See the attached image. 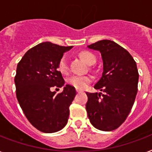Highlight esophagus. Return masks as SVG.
<instances>
[{
    "mask_svg": "<svg viewBox=\"0 0 152 152\" xmlns=\"http://www.w3.org/2000/svg\"><path fill=\"white\" fill-rule=\"evenodd\" d=\"M76 92H77V93H80L81 91H80V90H76Z\"/></svg>",
    "mask_w": 152,
    "mask_h": 152,
    "instance_id": "34e87169",
    "label": "esophagus"
}]
</instances>
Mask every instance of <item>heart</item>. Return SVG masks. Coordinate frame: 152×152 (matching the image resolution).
<instances>
[{
    "mask_svg": "<svg viewBox=\"0 0 152 152\" xmlns=\"http://www.w3.org/2000/svg\"><path fill=\"white\" fill-rule=\"evenodd\" d=\"M80 56L89 65H93L96 62V57L93 53L84 50L80 54ZM58 69L61 73L66 74L69 72V63L66 55H63L59 59L58 63ZM92 81L91 76H76L73 75L69 77L67 82L69 84L79 90H83L87 87V85Z\"/></svg>",
    "mask_w": 152,
    "mask_h": 152,
    "instance_id": "obj_1",
    "label": "heart"
}]
</instances>
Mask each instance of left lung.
<instances>
[{
  "label": "left lung",
  "mask_w": 152,
  "mask_h": 152,
  "mask_svg": "<svg viewBox=\"0 0 152 152\" xmlns=\"http://www.w3.org/2000/svg\"><path fill=\"white\" fill-rule=\"evenodd\" d=\"M87 47L102 54L103 72L94 88L104 92L86 93L87 115L97 129L112 131L125 122L134 105L139 78L136 61L125 48L112 40H100Z\"/></svg>",
  "instance_id": "obj_1"
}]
</instances>
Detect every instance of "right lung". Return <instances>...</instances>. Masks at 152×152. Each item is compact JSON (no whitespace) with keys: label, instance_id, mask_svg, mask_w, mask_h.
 Wrapping results in <instances>:
<instances>
[{"label":"right lung","instance_id":"add662e5","mask_svg":"<svg viewBox=\"0 0 152 152\" xmlns=\"http://www.w3.org/2000/svg\"><path fill=\"white\" fill-rule=\"evenodd\" d=\"M72 48L44 42L29 49L17 65L15 83L19 105L29 123L44 133L59 131L67 124L75 87L65 85L58 94L50 89L65 85L58 63Z\"/></svg>","mask_w":152,"mask_h":152}]
</instances>
